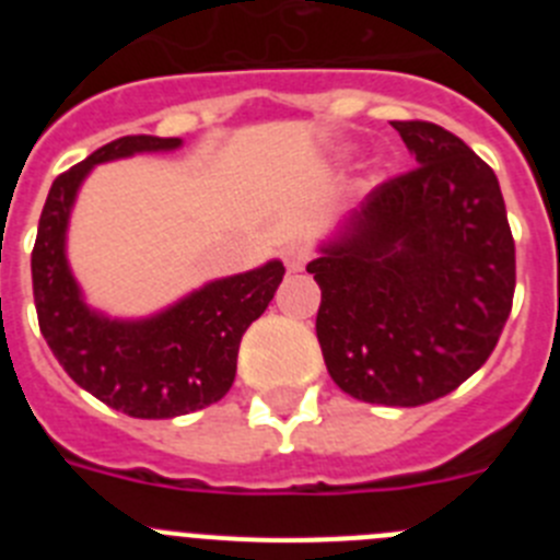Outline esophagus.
I'll return each mask as SVG.
<instances>
[{
	"mask_svg": "<svg viewBox=\"0 0 560 560\" xmlns=\"http://www.w3.org/2000/svg\"><path fill=\"white\" fill-rule=\"evenodd\" d=\"M308 249L303 244H289L283 249V260L289 266V271H303L305 264H308Z\"/></svg>",
	"mask_w": 560,
	"mask_h": 560,
	"instance_id": "34e87169",
	"label": "esophagus"
}]
</instances>
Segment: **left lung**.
<instances>
[{"label": "left lung", "mask_w": 560, "mask_h": 560, "mask_svg": "<svg viewBox=\"0 0 560 560\" xmlns=\"http://www.w3.org/2000/svg\"><path fill=\"white\" fill-rule=\"evenodd\" d=\"M418 167L334 226L308 271L316 339L353 398L420 407L457 389L497 348L516 246L497 173L446 128L393 122Z\"/></svg>", "instance_id": "1"}]
</instances>
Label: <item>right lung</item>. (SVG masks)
<instances>
[{
	"label": "right lung",
	"instance_id": "right-lung-1",
	"mask_svg": "<svg viewBox=\"0 0 560 560\" xmlns=\"http://www.w3.org/2000/svg\"><path fill=\"white\" fill-rule=\"evenodd\" d=\"M179 137L133 133L89 153L49 187L33 246V296L49 350L78 387L131 418L160 420L196 412L230 393L237 348L269 308L283 264L269 260L192 289L151 316L122 319L86 303L67 257L69 215L95 165L133 153H167Z\"/></svg>",
	"mask_w": 560,
	"mask_h": 560
}]
</instances>
